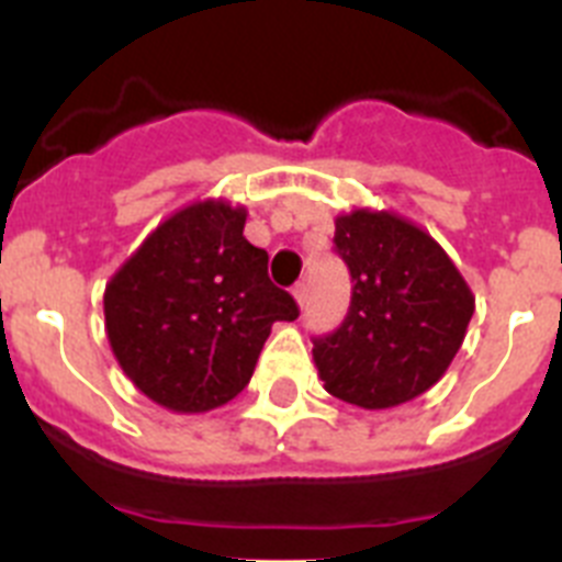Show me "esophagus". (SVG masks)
<instances>
[{"label":"esophagus","instance_id":"esophagus-1","mask_svg":"<svg viewBox=\"0 0 562 562\" xmlns=\"http://www.w3.org/2000/svg\"><path fill=\"white\" fill-rule=\"evenodd\" d=\"M292 295H295L297 306L304 310V306H306V297H310V284H306V281H297V284L292 286Z\"/></svg>","mask_w":562,"mask_h":562}]
</instances>
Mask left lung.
Returning <instances> with one entry per match:
<instances>
[{
    "label": "left lung",
    "mask_w": 562,
    "mask_h": 562,
    "mask_svg": "<svg viewBox=\"0 0 562 562\" xmlns=\"http://www.w3.org/2000/svg\"><path fill=\"white\" fill-rule=\"evenodd\" d=\"M335 252L351 272L349 315L315 337L324 389L357 408H394L441 380L461 349L475 297L430 233L389 211L335 220Z\"/></svg>",
    "instance_id": "1"
}]
</instances>
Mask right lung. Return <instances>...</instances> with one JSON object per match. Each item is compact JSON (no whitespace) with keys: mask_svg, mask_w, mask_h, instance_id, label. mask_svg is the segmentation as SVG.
Returning a JSON list of instances; mask_svg holds the SVG:
<instances>
[{"mask_svg":"<svg viewBox=\"0 0 562 562\" xmlns=\"http://www.w3.org/2000/svg\"><path fill=\"white\" fill-rule=\"evenodd\" d=\"M245 222V207L193 202L157 225L106 284L109 346L162 408L202 414L231 402L250 382L272 324L297 317Z\"/></svg>","mask_w":562,"mask_h":562,"instance_id":"right-lung-1","label":"right lung"}]
</instances>
